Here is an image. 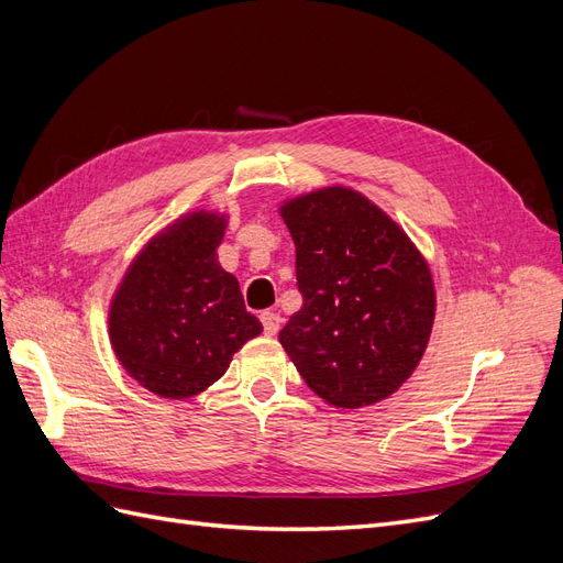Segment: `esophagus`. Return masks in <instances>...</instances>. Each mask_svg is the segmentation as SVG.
Here are the masks:
<instances>
[{
	"instance_id": "obj_1",
	"label": "esophagus",
	"mask_w": 563,
	"mask_h": 563,
	"mask_svg": "<svg viewBox=\"0 0 563 563\" xmlns=\"http://www.w3.org/2000/svg\"><path fill=\"white\" fill-rule=\"evenodd\" d=\"M261 321H263V329L267 335H275L282 327V317L277 312H263Z\"/></svg>"
}]
</instances>
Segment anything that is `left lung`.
I'll return each instance as SVG.
<instances>
[{
	"mask_svg": "<svg viewBox=\"0 0 563 563\" xmlns=\"http://www.w3.org/2000/svg\"><path fill=\"white\" fill-rule=\"evenodd\" d=\"M296 244L302 308L279 331L302 380L335 408L397 391L434 323L430 267L406 232L350 187L288 199L279 209Z\"/></svg>",
	"mask_w": 563,
	"mask_h": 563,
	"instance_id": "1",
	"label": "left lung"
}]
</instances>
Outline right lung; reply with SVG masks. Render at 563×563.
<instances>
[{"instance_id": "1", "label": "right lung", "mask_w": 563, "mask_h": 563, "mask_svg": "<svg viewBox=\"0 0 563 563\" xmlns=\"http://www.w3.org/2000/svg\"><path fill=\"white\" fill-rule=\"evenodd\" d=\"M228 218L180 216L135 255L110 305V343L129 376L164 399H187L228 371L263 331L240 282L218 263Z\"/></svg>"}]
</instances>
